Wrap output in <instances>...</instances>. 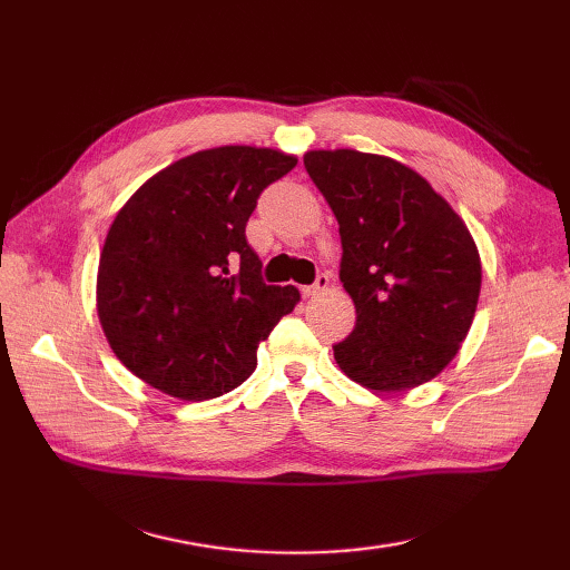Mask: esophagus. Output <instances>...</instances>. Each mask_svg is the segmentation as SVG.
Instances as JSON below:
<instances>
[{"label":"esophagus","mask_w":570,"mask_h":570,"mask_svg":"<svg viewBox=\"0 0 570 570\" xmlns=\"http://www.w3.org/2000/svg\"><path fill=\"white\" fill-rule=\"evenodd\" d=\"M328 284H331V276L325 274V272H321V274L316 276V282H313L311 286H304V296H308V298L318 296V294L325 292V288H328Z\"/></svg>","instance_id":"1"}]
</instances>
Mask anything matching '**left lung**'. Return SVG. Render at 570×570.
I'll return each instance as SVG.
<instances>
[{"mask_svg":"<svg viewBox=\"0 0 570 570\" xmlns=\"http://www.w3.org/2000/svg\"><path fill=\"white\" fill-rule=\"evenodd\" d=\"M304 166L341 225V282L357 321L333 355L350 380L402 392L433 380L465 341L482 266L465 223L409 166L353 149Z\"/></svg>","mask_w":570,"mask_h":570,"instance_id":"left-lung-1","label":"left lung"}]
</instances>
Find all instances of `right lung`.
I'll list each match as a JSON object with an SVG mask.
<instances>
[{
  "label": "right lung",
  "instance_id": "add662e5",
  "mask_svg": "<svg viewBox=\"0 0 570 570\" xmlns=\"http://www.w3.org/2000/svg\"><path fill=\"white\" fill-rule=\"evenodd\" d=\"M294 166L274 149L198 151L149 178L117 213L100 254L98 313L139 380L203 402L257 367V345L301 296L264 284L245 227L262 190Z\"/></svg>",
  "mask_w": 570,
  "mask_h": 570
}]
</instances>
